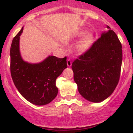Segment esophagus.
Wrapping results in <instances>:
<instances>
[{"label":"esophagus","instance_id":"esophagus-1","mask_svg":"<svg viewBox=\"0 0 133 133\" xmlns=\"http://www.w3.org/2000/svg\"><path fill=\"white\" fill-rule=\"evenodd\" d=\"M67 65H68V67L71 66L72 62H71V61L70 59H68V60H67Z\"/></svg>","mask_w":133,"mask_h":133}]
</instances>
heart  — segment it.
Returning a JSON list of instances; mask_svg holds the SVG:
<instances>
[{"instance_id": "1", "label": "heart", "mask_w": 133, "mask_h": 133, "mask_svg": "<svg viewBox=\"0 0 133 133\" xmlns=\"http://www.w3.org/2000/svg\"><path fill=\"white\" fill-rule=\"evenodd\" d=\"M84 35V32L80 31L79 33H77L75 35V37L78 38L80 37L82 35ZM92 38H93V36L92 34L91 33H87L84 35L82 37V38L80 39V41L78 42L77 45L76 47V53L79 55L84 54V53L88 50V49L90 47L91 44Z\"/></svg>"}]
</instances>
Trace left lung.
<instances>
[{"label":"left lung","mask_w":133,"mask_h":133,"mask_svg":"<svg viewBox=\"0 0 133 133\" xmlns=\"http://www.w3.org/2000/svg\"><path fill=\"white\" fill-rule=\"evenodd\" d=\"M108 30L71 65L80 95L88 101H104L119 82L122 62V44L116 33Z\"/></svg>","instance_id":"obj_1"}]
</instances>
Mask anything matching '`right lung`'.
<instances>
[{"instance_id": "add662e5", "label": "right lung", "mask_w": 133, "mask_h": 133, "mask_svg": "<svg viewBox=\"0 0 133 133\" xmlns=\"http://www.w3.org/2000/svg\"><path fill=\"white\" fill-rule=\"evenodd\" d=\"M23 28L12 41L10 48V70L15 85L22 96L31 104L44 105L58 94L56 79L67 68L66 57L49 56L38 64L24 61L19 49L20 36Z\"/></svg>"}]
</instances>
